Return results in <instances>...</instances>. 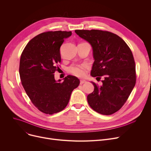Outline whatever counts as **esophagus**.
<instances>
[{
    "mask_svg": "<svg viewBox=\"0 0 151 151\" xmlns=\"http://www.w3.org/2000/svg\"><path fill=\"white\" fill-rule=\"evenodd\" d=\"M86 83V80H81L80 81V84H84V83Z\"/></svg>",
    "mask_w": 151,
    "mask_h": 151,
    "instance_id": "1",
    "label": "esophagus"
}]
</instances>
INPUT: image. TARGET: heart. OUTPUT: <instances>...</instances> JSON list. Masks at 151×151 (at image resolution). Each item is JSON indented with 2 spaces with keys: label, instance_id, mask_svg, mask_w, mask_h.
Here are the masks:
<instances>
[{
  "label": "heart",
  "instance_id": "1",
  "mask_svg": "<svg viewBox=\"0 0 151 151\" xmlns=\"http://www.w3.org/2000/svg\"><path fill=\"white\" fill-rule=\"evenodd\" d=\"M86 65H73L69 68V71L78 77H83L86 75Z\"/></svg>",
  "mask_w": 151,
  "mask_h": 151
}]
</instances>
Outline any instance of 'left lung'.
Instances as JSON below:
<instances>
[{
  "label": "left lung",
  "instance_id": "obj_1",
  "mask_svg": "<svg viewBox=\"0 0 151 151\" xmlns=\"http://www.w3.org/2000/svg\"><path fill=\"white\" fill-rule=\"evenodd\" d=\"M75 33L90 43L94 62L91 75L101 78L102 85L94 86L87 97L96 112L112 114L128 99L136 83L135 63L130 47L116 34L100 30H76Z\"/></svg>",
  "mask_w": 151,
  "mask_h": 151
}]
</instances>
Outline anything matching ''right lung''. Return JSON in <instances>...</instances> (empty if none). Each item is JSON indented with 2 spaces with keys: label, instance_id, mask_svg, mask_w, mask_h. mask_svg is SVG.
Masks as SVG:
<instances>
[{
  "label": "right lung",
  "instance_id": "1",
  "mask_svg": "<svg viewBox=\"0 0 151 151\" xmlns=\"http://www.w3.org/2000/svg\"><path fill=\"white\" fill-rule=\"evenodd\" d=\"M71 32L50 31L33 38L23 50L19 63L22 85L32 104L48 114L64 109L72 91L80 84L79 79L68 75L55 81L54 72L60 62V47Z\"/></svg>",
  "mask_w": 151,
  "mask_h": 151
}]
</instances>
